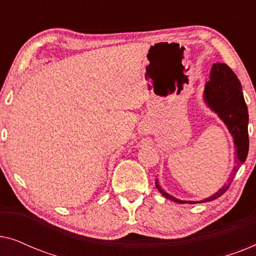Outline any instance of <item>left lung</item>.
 I'll list each match as a JSON object with an SVG mask.
<instances>
[{"label": "left lung", "instance_id": "obj_1", "mask_svg": "<svg viewBox=\"0 0 256 256\" xmlns=\"http://www.w3.org/2000/svg\"><path fill=\"white\" fill-rule=\"evenodd\" d=\"M204 98L206 104L219 115V118L225 122L230 134L234 138V146H236V166L230 174V180L220 188L218 192L200 202H188L190 204L196 202H211L219 198L228 190L232 184L236 171L239 170L241 164L247 158L248 148H250V138H248V110L244 102L242 94V87L238 79L236 73L228 65L216 62L213 65L210 80L205 85ZM155 185L160 194L170 200L185 204L188 202L180 200V199L168 194L160 186L158 180H155Z\"/></svg>", "mask_w": 256, "mask_h": 256}]
</instances>
